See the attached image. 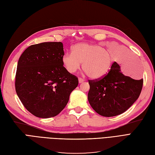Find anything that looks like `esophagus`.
Wrapping results in <instances>:
<instances>
[{
  "mask_svg": "<svg viewBox=\"0 0 155 155\" xmlns=\"http://www.w3.org/2000/svg\"><path fill=\"white\" fill-rule=\"evenodd\" d=\"M84 81V79H82L81 78H78V82L79 83H82V82H83Z\"/></svg>",
  "mask_w": 155,
  "mask_h": 155,
  "instance_id": "34e87169",
  "label": "esophagus"
}]
</instances>
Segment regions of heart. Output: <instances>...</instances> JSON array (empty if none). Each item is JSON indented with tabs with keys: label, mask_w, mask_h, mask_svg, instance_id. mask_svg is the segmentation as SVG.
<instances>
[{
	"label": "heart",
	"mask_w": 155,
	"mask_h": 155,
	"mask_svg": "<svg viewBox=\"0 0 155 155\" xmlns=\"http://www.w3.org/2000/svg\"><path fill=\"white\" fill-rule=\"evenodd\" d=\"M114 60L108 51L100 45L81 43L72 48V53L62 57V63L69 73H74L81 67L93 79L102 78L108 73Z\"/></svg>",
	"instance_id": "b5f03b06"
}]
</instances>
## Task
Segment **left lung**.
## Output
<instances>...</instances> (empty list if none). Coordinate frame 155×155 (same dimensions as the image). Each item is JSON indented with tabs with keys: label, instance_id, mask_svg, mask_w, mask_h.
Instances as JSON below:
<instances>
[{
	"label": "left lung",
	"instance_id": "left-lung-1",
	"mask_svg": "<svg viewBox=\"0 0 155 155\" xmlns=\"http://www.w3.org/2000/svg\"><path fill=\"white\" fill-rule=\"evenodd\" d=\"M143 78L135 80L125 75L114 62L105 77L88 81V100L96 112L104 117L120 115L138 99L143 87Z\"/></svg>",
	"mask_w": 155,
	"mask_h": 155
}]
</instances>
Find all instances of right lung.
I'll list each match as a JSON object with an SVG mask.
<instances>
[{
	"instance_id": "obj_1",
	"label": "right lung",
	"mask_w": 155,
	"mask_h": 155,
	"mask_svg": "<svg viewBox=\"0 0 155 155\" xmlns=\"http://www.w3.org/2000/svg\"><path fill=\"white\" fill-rule=\"evenodd\" d=\"M63 43L30 45L19 58L15 88L24 106L40 118L56 116L66 106L77 88V77L63 67Z\"/></svg>"
}]
</instances>
